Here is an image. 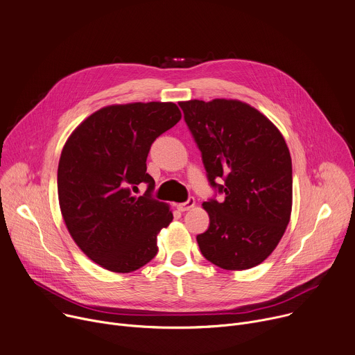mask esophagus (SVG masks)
<instances>
[{
  "instance_id": "obj_1",
  "label": "esophagus",
  "mask_w": 355,
  "mask_h": 355,
  "mask_svg": "<svg viewBox=\"0 0 355 355\" xmlns=\"http://www.w3.org/2000/svg\"><path fill=\"white\" fill-rule=\"evenodd\" d=\"M194 207H196V200L192 198V197H189L188 201H185V202H182V204H178V205H177V209L181 211V212H184V211H189L191 208H194Z\"/></svg>"
}]
</instances>
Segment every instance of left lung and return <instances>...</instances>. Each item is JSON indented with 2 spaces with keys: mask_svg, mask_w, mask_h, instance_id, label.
<instances>
[{
  "mask_svg": "<svg viewBox=\"0 0 355 355\" xmlns=\"http://www.w3.org/2000/svg\"><path fill=\"white\" fill-rule=\"evenodd\" d=\"M202 153L212 187L225 194L202 204L209 228L197 236L207 261L227 270L261 265L280 242L292 214V158L279 128L235 99L180 102ZM220 178L223 184H216Z\"/></svg>",
  "mask_w": 355,
  "mask_h": 355,
  "instance_id": "left-lung-1",
  "label": "left lung"
}]
</instances>
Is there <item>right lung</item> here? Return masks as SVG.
Instances as JSON below:
<instances>
[{"instance_id": "1", "label": "right lung", "mask_w": 355, "mask_h": 355, "mask_svg": "<svg viewBox=\"0 0 355 355\" xmlns=\"http://www.w3.org/2000/svg\"><path fill=\"white\" fill-rule=\"evenodd\" d=\"M181 120L173 102L112 105L85 119L62 148L58 198L67 228L99 266L130 273L157 254V235L173 220L151 198L146 159L153 141ZM147 182L141 198L132 196Z\"/></svg>"}]
</instances>
